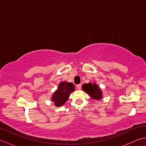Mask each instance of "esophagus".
Here are the masks:
<instances>
[{"label": "esophagus", "instance_id": "obj_1", "mask_svg": "<svg viewBox=\"0 0 146 146\" xmlns=\"http://www.w3.org/2000/svg\"><path fill=\"white\" fill-rule=\"evenodd\" d=\"M76 88L77 90H81V88H82V85L81 84H78L76 86Z\"/></svg>", "mask_w": 146, "mask_h": 146}]
</instances>
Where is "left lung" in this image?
Wrapping results in <instances>:
<instances>
[{"label":"left lung","instance_id":"8db88e82","mask_svg":"<svg viewBox=\"0 0 146 146\" xmlns=\"http://www.w3.org/2000/svg\"><path fill=\"white\" fill-rule=\"evenodd\" d=\"M82 90L85 92L90 97L94 100H100L102 99L103 93L100 86L94 82L92 83L90 82L88 83H85L82 86Z\"/></svg>","mask_w":146,"mask_h":146}]
</instances>
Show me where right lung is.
Listing matches in <instances>:
<instances>
[{
	"label": "right lung",
	"instance_id": "1",
	"mask_svg": "<svg viewBox=\"0 0 146 146\" xmlns=\"http://www.w3.org/2000/svg\"><path fill=\"white\" fill-rule=\"evenodd\" d=\"M75 85L72 83L62 82L59 83L58 87L51 97V100L56 107L64 105L69 98L71 93L75 91Z\"/></svg>",
	"mask_w": 146,
	"mask_h": 146
}]
</instances>
